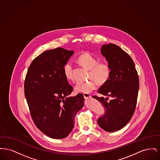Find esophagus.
<instances>
[{"mask_svg": "<svg viewBox=\"0 0 160 160\" xmlns=\"http://www.w3.org/2000/svg\"><path fill=\"white\" fill-rule=\"evenodd\" d=\"M83 96L84 99H86L91 98V95L90 94H89V93H83Z\"/></svg>", "mask_w": 160, "mask_h": 160, "instance_id": "34e87169", "label": "esophagus"}]
</instances>
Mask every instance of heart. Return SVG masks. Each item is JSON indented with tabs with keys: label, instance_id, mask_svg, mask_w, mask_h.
<instances>
[{
	"label": "heart",
	"instance_id": "obj_1",
	"mask_svg": "<svg viewBox=\"0 0 160 160\" xmlns=\"http://www.w3.org/2000/svg\"><path fill=\"white\" fill-rule=\"evenodd\" d=\"M78 61L85 68L89 69V78L91 79L86 82H78L75 86L77 92L89 93L95 90L97 84L104 85L110 80L112 74V69L106 62H98V59L90 53L81 54L78 58ZM65 77L69 80L74 81L73 66L71 62H67L63 67Z\"/></svg>",
	"mask_w": 160,
	"mask_h": 160
}]
</instances>
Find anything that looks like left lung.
<instances>
[{"label":"left lung","instance_id":"1","mask_svg":"<svg viewBox=\"0 0 160 160\" xmlns=\"http://www.w3.org/2000/svg\"><path fill=\"white\" fill-rule=\"evenodd\" d=\"M101 53L112 69L109 81L99 89L106 98L93 96L106 109L98 119L99 127L107 132L122 129L131 120L136 110L139 78L134 61L129 54L113 44L102 46ZM111 99L109 101L108 97Z\"/></svg>","mask_w":160,"mask_h":160}]
</instances>
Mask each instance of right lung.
Masks as SVG:
<instances>
[{
  "mask_svg": "<svg viewBox=\"0 0 160 160\" xmlns=\"http://www.w3.org/2000/svg\"><path fill=\"white\" fill-rule=\"evenodd\" d=\"M73 53L61 47L46 51L32 62L25 77L24 95L32 119L38 129L56 139L68 136L84 106L82 94L68 97L73 88L63 67Z\"/></svg>",
  "mask_w": 160,
  "mask_h": 160,
  "instance_id": "add662e5",
  "label": "right lung"
}]
</instances>
